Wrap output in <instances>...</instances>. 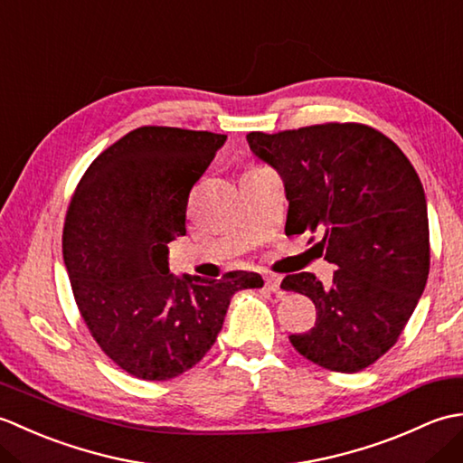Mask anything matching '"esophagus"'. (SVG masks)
Returning <instances> with one entry per match:
<instances>
[{"label": "esophagus", "instance_id": "34e87169", "mask_svg": "<svg viewBox=\"0 0 463 463\" xmlns=\"http://www.w3.org/2000/svg\"><path fill=\"white\" fill-rule=\"evenodd\" d=\"M264 287L270 292H279L280 290V277L279 274H264Z\"/></svg>", "mask_w": 463, "mask_h": 463}]
</instances>
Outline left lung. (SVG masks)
Returning <instances> with one entry per match:
<instances>
[{"label": "left lung", "mask_w": 463, "mask_h": 463, "mask_svg": "<svg viewBox=\"0 0 463 463\" xmlns=\"http://www.w3.org/2000/svg\"><path fill=\"white\" fill-rule=\"evenodd\" d=\"M247 141L282 176L287 234L320 232L314 247L338 267L330 287L312 272L282 280L317 307L314 326L290 334L292 346L332 372L368 368L398 342L426 288L430 226L416 169L362 123L252 131Z\"/></svg>", "instance_id": "1"}]
</instances>
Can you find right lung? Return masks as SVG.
I'll return each mask as SVG.
<instances>
[{
    "label": "right lung",
    "instance_id": "add662e5",
    "mask_svg": "<svg viewBox=\"0 0 463 463\" xmlns=\"http://www.w3.org/2000/svg\"><path fill=\"white\" fill-rule=\"evenodd\" d=\"M226 135L139 127L87 166L69 201L63 260L77 308L107 358L163 382L196 366L221 332L232 294L260 288L257 272L175 279L169 244L186 203Z\"/></svg>",
    "mask_w": 463,
    "mask_h": 463
}]
</instances>
